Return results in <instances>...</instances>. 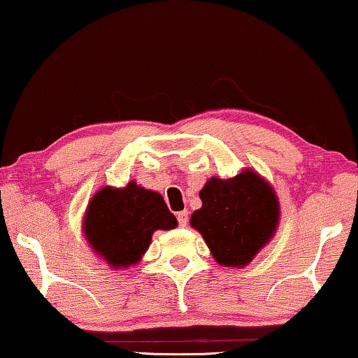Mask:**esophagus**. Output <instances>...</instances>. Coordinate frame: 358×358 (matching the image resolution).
I'll return each instance as SVG.
<instances>
[{
	"instance_id": "1",
	"label": "esophagus",
	"mask_w": 358,
	"mask_h": 358,
	"mask_svg": "<svg viewBox=\"0 0 358 358\" xmlns=\"http://www.w3.org/2000/svg\"><path fill=\"white\" fill-rule=\"evenodd\" d=\"M188 210H181L177 213V220L180 227H186L188 225Z\"/></svg>"
}]
</instances>
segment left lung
Wrapping results in <instances>:
<instances>
[{"label":"left lung","instance_id":"obj_1","mask_svg":"<svg viewBox=\"0 0 358 358\" xmlns=\"http://www.w3.org/2000/svg\"><path fill=\"white\" fill-rule=\"evenodd\" d=\"M199 197L202 207L191 215V227L202 234L220 265H248L273 236L280 220L278 199L252 170L230 180L210 178Z\"/></svg>","mask_w":358,"mask_h":358}]
</instances>
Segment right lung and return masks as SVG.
Listing matches in <instances>:
<instances>
[{
  "instance_id": "right-lung-1",
  "label": "right lung",
  "mask_w": 358,
  "mask_h": 358,
  "mask_svg": "<svg viewBox=\"0 0 358 358\" xmlns=\"http://www.w3.org/2000/svg\"><path fill=\"white\" fill-rule=\"evenodd\" d=\"M177 218L162 196L130 181L125 188L106 186L93 196L83 222L92 248L112 266L141 259L156 230H172Z\"/></svg>"
}]
</instances>
